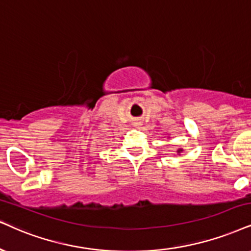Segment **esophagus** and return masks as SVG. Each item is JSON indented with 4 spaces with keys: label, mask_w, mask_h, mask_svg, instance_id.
<instances>
[{
    "label": "esophagus",
    "mask_w": 251,
    "mask_h": 251,
    "mask_svg": "<svg viewBox=\"0 0 251 251\" xmlns=\"http://www.w3.org/2000/svg\"><path fill=\"white\" fill-rule=\"evenodd\" d=\"M136 125H137V123H136Z\"/></svg>",
    "instance_id": "esophagus-1"
}]
</instances>
